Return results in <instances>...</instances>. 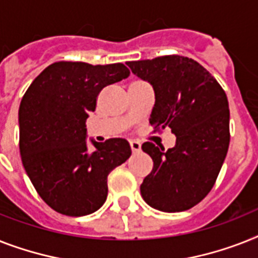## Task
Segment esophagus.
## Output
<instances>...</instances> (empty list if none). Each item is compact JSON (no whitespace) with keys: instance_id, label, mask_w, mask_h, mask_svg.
Wrapping results in <instances>:
<instances>
[{"instance_id":"34e87169","label":"esophagus","mask_w":258,"mask_h":258,"mask_svg":"<svg viewBox=\"0 0 258 258\" xmlns=\"http://www.w3.org/2000/svg\"><path fill=\"white\" fill-rule=\"evenodd\" d=\"M130 147H131L133 152H139V151L142 150V144H140L139 142H136V140H131V142H130Z\"/></svg>"}]
</instances>
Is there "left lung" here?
Masks as SVG:
<instances>
[{
  "instance_id": "obj_1",
  "label": "left lung",
  "mask_w": 258,
  "mask_h": 258,
  "mask_svg": "<svg viewBox=\"0 0 258 258\" xmlns=\"http://www.w3.org/2000/svg\"><path fill=\"white\" fill-rule=\"evenodd\" d=\"M127 66L155 91L150 124L171 128L175 147L146 142L154 168L140 185L150 207L181 212L212 189L229 147V106L219 82L196 60L180 55L133 60Z\"/></svg>"
}]
</instances>
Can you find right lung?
Segmentation results:
<instances>
[{
	"instance_id": "add662e5",
	"label": "right lung",
	"mask_w": 258,
	"mask_h": 258,
	"mask_svg": "<svg viewBox=\"0 0 258 258\" xmlns=\"http://www.w3.org/2000/svg\"><path fill=\"white\" fill-rule=\"evenodd\" d=\"M130 75L123 63L55 62L33 81L18 111L20 152L46 204L66 216L95 212L107 199L108 173L131 155L120 138L87 148L86 120L102 89Z\"/></svg>"
}]
</instances>
